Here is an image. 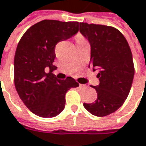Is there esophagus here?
I'll return each instance as SVG.
<instances>
[{
  "label": "esophagus",
  "mask_w": 146,
  "mask_h": 146,
  "mask_svg": "<svg viewBox=\"0 0 146 146\" xmlns=\"http://www.w3.org/2000/svg\"><path fill=\"white\" fill-rule=\"evenodd\" d=\"M80 88H86L87 86H86V85H84V84H80Z\"/></svg>",
  "instance_id": "1"
}]
</instances>
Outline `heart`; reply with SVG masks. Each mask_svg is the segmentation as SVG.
Wrapping results in <instances>:
<instances>
[{"label":"heart","mask_w":146,"mask_h":146,"mask_svg":"<svg viewBox=\"0 0 146 146\" xmlns=\"http://www.w3.org/2000/svg\"><path fill=\"white\" fill-rule=\"evenodd\" d=\"M79 40H83V39H81V38H80V39H79Z\"/></svg>","instance_id":"1"}]
</instances>
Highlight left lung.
I'll use <instances>...</instances> for the list:
<instances>
[{
    "instance_id": "obj_1",
    "label": "left lung",
    "mask_w": 146,
    "mask_h": 146,
    "mask_svg": "<svg viewBox=\"0 0 146 146\" xmlns=\"http://www.w3.org/2000/svg\"><path fill=\"white\" fill-rule=\"evenodd\" d=\"M80 31L91 47L90 63L98 70L97 99L84 104L90 113L104 117L117 111L130 93L135 73L132 54L127 41L120 31L112 26L80 23Z\"/></svg>"
}]
</instances>
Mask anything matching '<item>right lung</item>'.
Returning <instances> with one entry per match:
<instances>
[{
  "instance_id": "right-lung-1",
  "label": "right lung",
  "mask_w": 146,
  "mask_h": 146,
  "mask_svg": "<svg viewBox=\"0 0 146 146\" xmlns=\"http://www.w3.org/2000/svg\"><path fill=\"white\" fill-rule=\"evenodd\" d=\"M78 31L79 22L44 19L31 26L19 42L14 59L15 86L23 103L37 116L48 118L60 114L66 93L79 86L72 77L58 80L52 73L56 68L52 64L56 43Z\"/></svg>"
}]
</instances>
